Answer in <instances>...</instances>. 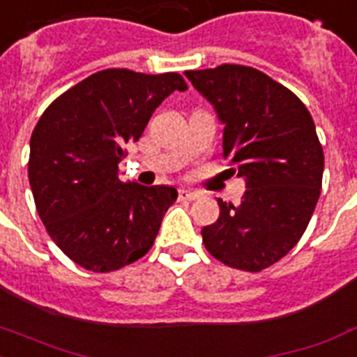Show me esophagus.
I'll return each mask as SVG.
<instances>
[{
	"instance_id": "obj_1",
	"label": "esophagus",
	"mask_w": 357,
	"mask_h": 357,
	"mask_svg": "<svg viewBox=\"0 0 357 357\" xmlns=\"http://www.w3.org/2000/svg\"><path fill=\"white\" fill-rule=\"evenodd\" d=\"M178 198L181 199V202H192V199L198 198V194L190 192V190H185V188H179Z\"/></svg>"
}]
</instances>
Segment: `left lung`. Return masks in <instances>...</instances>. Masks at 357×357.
I'll return each mask as SVG.
<instances>
[{
    "label": "left lung",
    "mask_w": 357,
    "mask_h": 357,
    "mask_svg": "<svg viewBox=\"0 0 357 357\" xmlns=\"http://www.w3.org/2000/svg\"><path fill=\"white\" fill-rule=\"evenodd\" d=\"M185 75L225 124L222 155L245 179L240 205L218 199V220L202 229L204 244L225 266L262 271L295 248L319 199L324 153L314 119L259 69L224 63Z\"/></svg>",
    "instance_id": "left-lung-1"
}]
</instances>
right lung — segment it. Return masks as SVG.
Returning <instances> with one entry per match:
<instances>
[{"instance_id":"1","label":"right lung","mask_w":357,"mask_h":357,"mask_svg":"<svg viewBox=\"0 0 357 357\" xmlns=\"http://www.w3.org/2000/svg\"><path fill=\"white\" fill-rule=\"evenodd\" d=\"M179 73L146 75L104 69L63 91L34 126L29 183L36 211L54 244L95 273H109L149 253L174 187L124 183V144L139 141Z\"/></svg>"}]
</instances>
